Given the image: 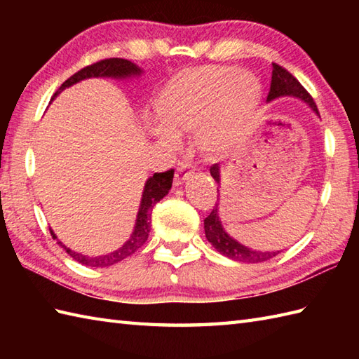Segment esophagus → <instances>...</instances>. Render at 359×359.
I'll list each match as a JSON object with an SVG mask.
<instances>
[{
	"label": "esophagus",
	"instance_id": "1",
	"mask_svg": "<svg viewBox=\"0 0 359 359\" xmlns=\"http://www.w3.org/2000/svg\"><path fill=\"white\" fill-rule=\"evenodd\" d=\"M191 172H193V170H191V168H189L188 163L180 165L177 172H175V182H177V184H180V182L185 180Z\"/></svg>",
	"mask_w": 359,
	"mask_h": 359
}]
</instances>
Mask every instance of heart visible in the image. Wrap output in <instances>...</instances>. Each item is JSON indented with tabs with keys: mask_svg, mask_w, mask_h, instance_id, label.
Wrapping results in <instances>:
<instances>
[{
	"mask_svg": "<svg viewBox=\"0 0 359 359\" xmlns=\"http://www.w3.org/2000/svg\"><path fill=\"white\" fill-rule=\"evenodd\" d=\"M261 98V86L247 72L231 67H202L172 80L157 100L162 123L171 131L201 128V140L208 148L228 147L251 117ZM168 142L174 135L160 129Z\"/></svg>",
	"mask_w": 359,
	"mask_h": 359,
	"instance_id": "b5f03b06",
	"label": "heart"
}]
</instances>
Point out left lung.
I'll list each match as a JSON object with an SVG mask.
<instances>
[{"mask_svg": "<svg viewBox=\"0 0 359 359\" xmlns=\"http://www.w3.org/2000/svg\"><path fill=\"white\" fill-rule=\"evenodd\" d=\"M297 97L309 103L313 111L318 112L316 103L313 100L307 89L304 88L299 81H297L292 74H290L285 67H282L276 63H273V71H271V85H270V93L269 97H266V102H271L278 97ZM210 172L212 175V179L219 182V166L215 163L210 168ZM205 225V236H207L208 242H211V245L215 247L220 255H224L230 259H234V261L239 262H247V264H257V262H264L269 261V259L274 257L280 251H257V250H250L247 247L241 245L239 242H236L233 238H230L222 228V224L219 220L217 215V207L212 208L210 215L205 217L203 220Z\"/></svg>", "mask_w": 359, "mask_h": 359, "instance_id": "8db88e82", "label": "left lung"}]
</instances>
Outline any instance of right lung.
I'll list each match as a JSON object with an SVG mask.
<instances>
[{
  "instance_id": "add662e5",
  "label": "right lung",
  "mask_w": 359,
  "mask_h": 359,
  "mask_svg": "<svg viewBox=\"0 0 359 359\" xmlns=\"http://www.w3.org/2000/svg\"><path fill=\"white\" fill-rule=\"evenodd\" d=\"M140 74V69L135 65H133L129 60L125 58H104V60H98V62L85 66L83 69H80L79 72H75L74 75H71L62 86L58 88V90L53 97H55L60 90H63L65 88L74 85L80 80L85 79H90V77H129V75H135ZM172 177H174V170L165 171V172H156L152 177H149L147 180V185H144V191H143V197H142V203L139 208V215H137V222H135V228L134 233L131 236L123 247L118 248L114 253H109L106 256H98V257H88L83 256L80 253H75V251L69 250L67 247H65L62 242L60 247H63L66 250V253L69 255L75 261L86 265V266H109L117 264L120 261H123L128 256L134 255L137 250H139L144 242L148 239L149 234V228H151V212L154 205L163 199V197L168 194V191L171 189L172 185ZM50 236L53 239L55 234L52 233V230L49 228Z\"/></svg>"
}]
</instances>
